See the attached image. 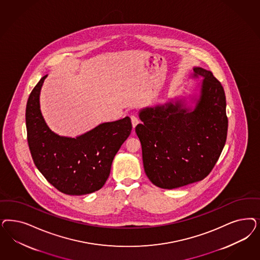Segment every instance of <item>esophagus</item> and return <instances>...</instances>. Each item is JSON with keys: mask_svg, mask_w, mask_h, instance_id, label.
I'll use <instances>...</instances> for the list:
<instances>
[{"mask_svg": "<svg viewBox=\"0 0 260 260\" xmlns=\"http://www.w3.org/2000/svg\"><path fill=\"white\" fill-rule=\"evenodd\" d=\"M131 120H132V125L135 128L136 125L139 123V118L136 115H131Z\"/></svg>", "mask_w": 260, "mask_h": 260, "instance_id": "esophagus-1", "label": "esophagus"}]
</instances>
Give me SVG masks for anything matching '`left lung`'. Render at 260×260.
I'll list each match as a JSON object with an SVG mask.
<instances>
[{"mask_svg":"<svg viewBox=\"0 0 260 260\" xmlns=\"http://www.w3.org/2000/svg\"><path fill=\"white\" fill-rule=\"evenodd\" d=\"M204 78L200 99L188 111L177 101L140 112L136 126L147 177L161 188H177L202 181L221 155L228 133L224 88L210 71L193 69Z\"/></svg>","mask_w":260,"mask_h":260,"instance_id":"left-lung-1","label":"left lung"}]
</instances>
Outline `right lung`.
Wrapping results in <instances>:
<instances>
[{"label": "right lung", "mask_w": 260, "mask_h": 260, "mask_svg": "<svg viewBox=\"0 0 260 260\" xmlns=\"http://www.w3.org/2000/svg\"><path fill=\"white\" fill-rule=\"evenodd\" d=\"M46 77L34 87L25 108L27 143L34 164L61 192H94L106 183L114 157L131 133V119L102 123L76 139L54 134L46 124L39 104Z\"/></svg>", "instance_id": "add662e5"}]
</instances>
